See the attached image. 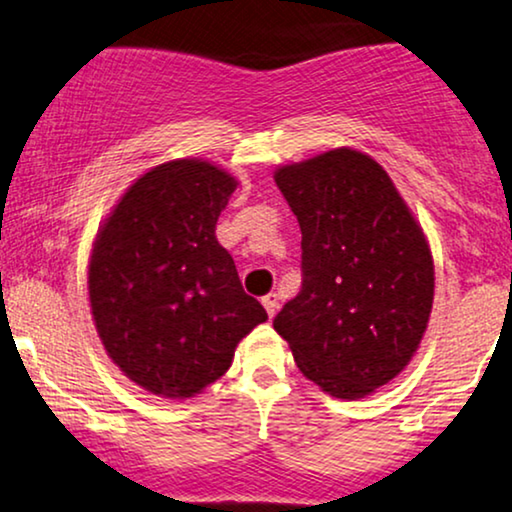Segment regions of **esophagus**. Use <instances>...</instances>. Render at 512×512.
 I'll return each mask as SVG.
<instances>
[{
  "mask_svg": "<svg viewBox=\"0 0 512 512\" xmlns=\"http://www.w3.org/2000/svg\"><path fill=\"white\" fill-rule=\"evenodd\" d=\"M262 304H264V309H267L269 319H274L276 312H278V295H276V293L264 295V297H262Z\"/></svg>",
  "mask_w": 512,
  "mask_h": 512,
  "instance_id": "34e87169",
  "label": "esophagus"
}]
</instances>
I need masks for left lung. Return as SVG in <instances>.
Masks as SVG:
<instances>
[{
	"label": "left lung",
	"mask_w": 512,
	"mask_h": 512,
	"mask_svg": "<svg viewBox=\"0 0 512 512\" xmlns=\"http://www.w3.org/2000/svg\"><path fill=\"white\" fill-rule=\"evenodd\" d=\"M274 179L302 231V288L276 333L323 392L368 397L409 366L428 328V238L383 165L357 148L281 165Z\"/></svg>",
	"instance_id": "1"
}]
</instances>
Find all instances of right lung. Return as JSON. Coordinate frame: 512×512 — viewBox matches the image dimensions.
I'll return each instance as SVG.
<instances>
[{
    "instance_id": "obj_1",
    "label": "right lung",
    "mask_w": 512,
    "mask_h": 512,
    "mask_svg": "<svg viewBox=\"0 0 512 512\" xmlns=\"http://www.w3.org/2000/svg\"><path fill=\"white\" fill-rule=\"evenodd\" d=\"M236 186L208 160L155 165L94 238L87 286L96 333L113 364L158 397H196L267 321L215 236Z\"/></svg>"
}]
</instances>
